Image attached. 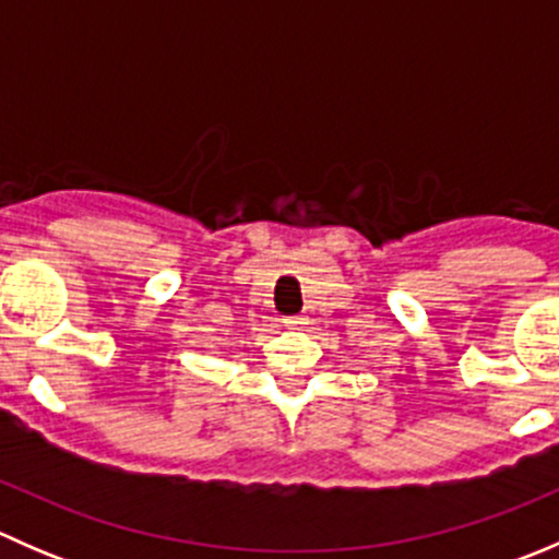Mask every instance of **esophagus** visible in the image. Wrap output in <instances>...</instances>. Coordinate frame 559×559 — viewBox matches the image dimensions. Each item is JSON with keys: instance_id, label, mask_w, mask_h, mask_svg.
I'll return each mask as SVG.
<instances>
[{"instance_id": "34e87169", "label": "esophagus", "mask_w": 559, "mask_h": 559, "mask_svg": "<svg viewBox=\"0 0 559 559\" xmlns=\"http://www.w3.org/2000/svg\"><path fill=\"white\" fill-rule=\"evenodd\" d=\"M302 324H306V319H302V316H286L284 319L286 330H300Z\"/></svg>"}]
</instances>
